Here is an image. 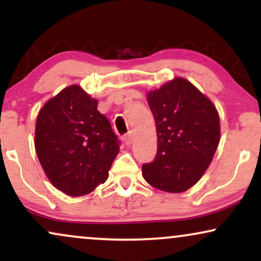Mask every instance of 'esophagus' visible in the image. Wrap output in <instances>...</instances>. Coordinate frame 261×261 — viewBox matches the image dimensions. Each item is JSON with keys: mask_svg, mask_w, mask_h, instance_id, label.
Returning <instances> with one entry per match:
<instances>
[{"mask_svg": "<svg viewBox=\"0 0 261 261\" xmlns=\"http://www.w3.org/2000/svg\"><path fill=\"white\" fill-rule=\"evenodd\" d=\"M124 141H125V143H126V145H131V143H133V135H131V133L125 135Z\"/></svg>", "mask_w": 261, "mask_h": 261, "instance_id": "34e87169", "label": "esophagus"}]
</instances>
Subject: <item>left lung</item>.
Masks as SVG:
<instances>
[{"label":"left lung","mask_w":261,"mask_h":261,"mask_svg":"<svg viewBox=\"0 0 261 261\" xmlns=\"http://www.w3.org/2000/svg\"><path fill=\"white\" fill-rule=\"evenodd\" d=\"M147 101L155 122L157 155L142 166L143 178L162 191H187L205 174L220 143L216 107L182 77L148 91Z\"/></svg>","instance_id":"8db88e82"}]
</instances>
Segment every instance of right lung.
Here are the masks:
<instances>
[{"mask_svg": "<svg viewBox=\"0 0 261 261\" xmlns=\"http://www.w3.org/2000/svg\"><path fill=\"white\" fill-rule=\"evenodd\" d=\"M98 100L79 85L45 101L35 124L34 145L47 179L68 196L92 193L109 176L119 153L110 122Z\"/></svg>", "mask_w": 261, "mask_h": 261, "instance_id": "obj_1", "label": "right lung"}]
</instances>
